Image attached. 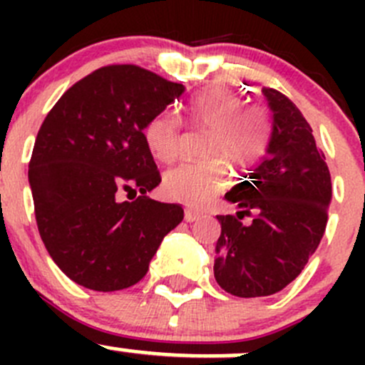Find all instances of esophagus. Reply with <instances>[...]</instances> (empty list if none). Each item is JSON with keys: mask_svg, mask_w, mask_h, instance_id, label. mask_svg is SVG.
Segmentation results:
<instances>
[{"mask_svg": "<svg viewBox=\"0 0 365 365\" xmlns=\"http://www.w3.org/2000/svg\"><path fill=\"white\" fill-rule=\"evenodd\" d=\"M201 217V213L197 212H192L190 208H185V215H183V219L187 220V222H194V220H197Z\"/></svg>", "mask_w": 365, "mask_h": 365, "instance_id": "1", "label": "esophagus"}]
</instances>
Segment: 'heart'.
Segmentation results:
<instances>
[{
    "label": "heart",
    "mask_w": 365,
    "mask_h": 365,
    "mask_svg": "<svg viewBox=\"0 0 365 365\" xmlns=\"http://www.w3.org/2000/svg\"><path fill=\"white\" fill-rule=\"evenodd\" d=\"M240 93L227 88H208L190 101L189 118L196 127L212 130L206 155L217 157L200 164H178L162 180L165 194L190 206H203L227 185V160L237 165L256 164L270 145V109L264 104L244 108ZM145 143L160 162L178 155L180 123L173 114L160 113L145 127Z\"/></svg>",
    "instance_id": "heart-1"
}]
</instances>
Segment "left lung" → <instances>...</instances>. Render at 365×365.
Masks as SVG:
<instances>
[{"instance_id":"1","label":"left lung","mask_w":365,"mask_h":365,"mask_svg":"<svg viewBox=\"0 0 365 365\" xmlns=\"http://www.w3.org/2000/svg\"><path fill=\"white\" fill-rule=\"evenodd\" d=\"M272 113L270 145L256 169L226 192L242 212L217 215L220 237L213 275L235 297H268L300 275L325 233L332 180L311 125L298 108L272 88H263ZM254 211L249 227L240 213Z\"/></svg>"}]
</instances>
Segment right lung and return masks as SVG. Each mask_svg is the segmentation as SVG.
<instances>
[{
    "label": "right lung",
    "mask_w": 365,
    "mask_h": 365,
    "mask_svg": "<svg viewBox=\"0 0 365 365\" xmlns=\"http://www.w3.org/2000/svg\"><path fill=\"white\" fill-rule=\"evenodd\" d=\"M183 91L135 65H111L68 88L43 120L28 171L36 226L77 284L95 292L135 284L182 222V206L146 196L160 175L145 127ZM121 192L135 201L121 202Z\"/></svg>",
    "instance_id": "obj_1"
}]
</instances>
